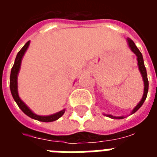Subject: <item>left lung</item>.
I'll use <instances>...</instances> for the list:
<instances>
[{
	"instance_id": "8db88e82",
	"label": "left lung",
	"mask_w": 157,
	"mask_h": 157,
	"mask_svg": "<svg viewBox=\"0 0 157 157\" xmlns=\"http://www.w3.org/2000/svg\"><path fill=\"white\" fill-rule=\"evenodd\" d=\"M127 43H128V45L129 48L131 49V51L135 54L136 56H137V61H138V66L139 70H140V72L142 75V78H143V81H144V94H143V97H142L141 100L140 101L138 104L136 105L135 109H133V111L131 112V114L135 113L137 110H138L140 107L142 106V104L144 103L145 100L146 99V97H147V93H148V88H149V82L148 78H147V73H146V69L145 67V64H144V59H143V56H142V54L140 53V51L139 50V48L136 47V45L135 44V43L133 42V40L130 39H127ZM104 115L108 116L109 118H118V119H122V118H125L124 116H120V117H115V116H113L111 114H104Z\"/></svg>"
}]
</instances>
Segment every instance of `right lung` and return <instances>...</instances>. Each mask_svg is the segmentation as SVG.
I'll return each mask as SVG.
<instances>
[{
	"label": "right lung",
	"instance_id": "right-lung-1",
	"mask_svg": "<svg viewBox=\"0 0 157 157\" xmlns=\"http://www.w3.org/2000/svg\"><path fill=\"white\" fill-rule=\"evenodd\" d=\"M29 44H30V41L27 42L25 45L21 48V50L17 53V57L15 59V62L14 65L12 66V71H11V75H10V89H11V92L12 95L13 97V99L15 100V102H17V104L19 108L21 109L22 112L25 113L26 115H28L30 118L39 120L41 122H53L57 120L58 118L61 117L64 113L65 112V109H63L59 112L51 114V115L48 116H40L37 115L34 113L33 112L31 109H29L28 106L26 105L24 102H22L21 98H19L18 91H17V75H18V72L20 71V67H21V63H22V59L23 55L25 54V52L27 51V49L29 48Z\"/></svg>",
	"mask_w": 157,
	"mask_h": 157
}]
</instances>
